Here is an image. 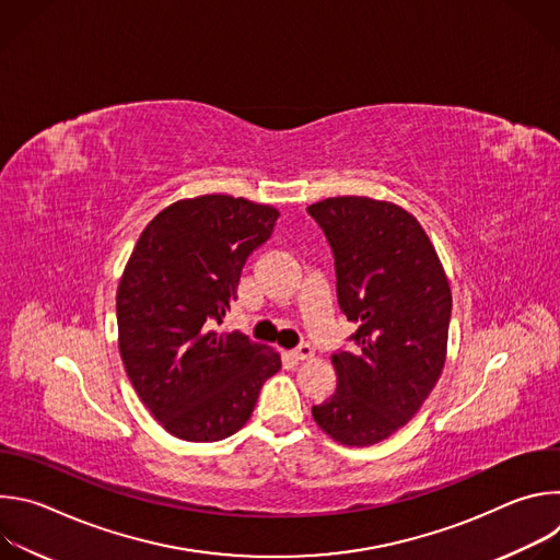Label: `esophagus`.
<instances>
[{"mask_svg":"<svg viewBox=\"0 0 560 560\" xmlns=\"http://www.w3.org/2000/svg\"><path fill=\"white\" fill-rule=\"evenodd\" d=\"M292 357H294L296 361H307V359L314 357V348H312L310 343H301V346H296V348L292 350Z\"/></svg>","mask_w":560,"mask_h":560,"instance_id":"esophagus-1","label":"esophagus"}]
</instances>
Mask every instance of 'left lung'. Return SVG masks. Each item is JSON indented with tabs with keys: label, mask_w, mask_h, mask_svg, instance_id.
<instances>
[{
	"label": "left lung",
	"mask_w": 560,
	"mask_h": 560,
	"mask_svg": "<svg viewBox=\"0 0 560 560\" xmlns=\"http://www.w3.org/2000/svg\"><path fill=\"white\" fill-rule=\"evenodd\" d=\"M335 255L337 299L359 328L332 354L337 392L312 406L316 425L343 445H372L404 428L445 365L452 292L421 223L368 197L307 208Z\"/></svg>",
	"instance_id": "obj_1"
}]
</instances>
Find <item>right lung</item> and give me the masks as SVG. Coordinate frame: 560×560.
Returning <instances> with one entry per match:
<instances>
[{"mask_svg":"<svg viewBox=\"0 0 560 560\" xmlns=\"http://www.w3.org/2000/svg\"><path fill=\"white\" fill-rule=\"evenodd\" d=\"M279 212L244 197L203 195L159 212L117 290L126 374L173 436L208 443L242 430L281 359L244 332H219L248 257Z\"/></svg>","mask_w":560,"mask_h":560,"instance_id":"obj_1","label":"right lung"}]
</instances>
